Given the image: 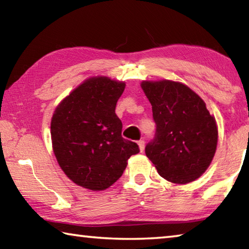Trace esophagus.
Listing matches in <instances>:
<instances>
[{"mask_svg": "<svg viewBox=\"0 0 249 249\" xmlns=\"http://www.w3.org/2000/svg\"><path fill=\"white\" fill-rule=\"evenodd\" d=\"M137 144H138V147H140V150L141 151H142V150L145 149V142L144 141H138Z\"/></svg>", "mask_w": 249, "mask_h": 249, "instance_id": "1", "label": "esophagus"}]
</instances>
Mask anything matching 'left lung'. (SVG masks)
Returning a JSON list of instances; mask_svg holds the SVG:
<instances>
[{
    "instance_id": "left-lung-1",
    "label": "left lung",
    "mask_w": 249,
    "mask_h": 249,
    "mask_svg": "<svg viewBox=\"0 0 249 249\" xmlns=\"http://www.w3.org/2000/svg\"><path fill=\"white\" fill-rule=\"evenodd\" d=\"M153 107L154 140L146 156L158 174L174 183H189L204 174L217 145V126L204 101L180 82L142 81Z\"/></svg>"
}]
</instances>
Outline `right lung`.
Here are the masks:
<instances>
[{
  "label": "right lung",
  "mask_w": 249,
  "mask_h": 249,
  "mask_svg": "<svg viewBox=\"0 0 249 249\" xmlns=\"http://www.w3.org/2000/svg\"><path fill=\"white\" fill-rule=\"evenodd\" d=\"M125 83L93 77L80 84L54 109L50 134L61 169L75 184L105 190L123 175L127 160L140 153L136 142L122 137L115 114Z\"/></svg>",
  "instance_id": "right-lung-1"
}]
</instances>
